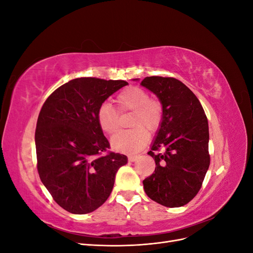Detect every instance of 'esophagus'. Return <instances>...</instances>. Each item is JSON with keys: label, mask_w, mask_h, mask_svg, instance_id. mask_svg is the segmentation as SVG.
I'll use <instances>...</instances> for the list:
<instances>
[{"label": "esophagus", "mask_w": 253, "mask_h": 253, "mask_svg": "<svg viewBox=\"0 0 253 253\" xmlns=\"http://www.w3.org/2000/svg\"><path fill=\"white\" fill-rule=\"evenodd\" d=\"M139 156L138 155H129L128 156V162H131V163H133V162H135V160L138 158Z\"/></svg>", "instance_id": "obj_1"}]
</instances>
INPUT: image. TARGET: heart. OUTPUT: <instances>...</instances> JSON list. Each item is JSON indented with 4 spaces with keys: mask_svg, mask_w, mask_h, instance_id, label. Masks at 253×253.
I'll return each instance as SVG.
<instances>
[{
    "mask_svg": "<svg viewBox=\"0 0 253 253\" xmlns=\"http://www.w3.org/2000/svg\"><path fill=\"white\" fill-rule=\"evenodd\" d=\"M116 103L120 112L131 111L127 131H121L112 140V149L121 153H133L148 143V132H155L163 120V104L156 98H149L148 91L138 86H128L118 94ZM97 124L101 131L112 135L118 129V113L109 103H102L97 111Z\"/></svg>",
    "mask_w": 253,
    "mask_h": 253,
    "instance_id": "b5f03b06",
    "label": "heart"
}]
</instances>
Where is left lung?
<instances>
[{
	"instance_id": "left-lung-1",
	"label": "left lung",
	"mask_w": 253,
	"mask_h": 253,
	"mask_svg": "<svg viewBox=\"0 0 253 253\" xmlns=\"http://www.w3.org/2000/svg\"><path fill=\"white\" fill-rule=\"evenodd\" d=\"M140 84L158 97L164 112L148 152L156 168L142 181L144 192L169 208L185 206L202 188L210 165L208 119L200 100L181 81L152 76Z\"/></svg>"
}]
</instances>
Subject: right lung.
Wrapping results in <instances>:
<instances>
[{"label":"right lung","instance_id":"add662e5","mask_svg":"<svg viewBox=\"0 0 253 253\" xmlns=\"http://www.w3.org/2000/svg\"><path fill=\"white\" fill-rule=\"evenodd\" d=\"M124 80L73 79L58 87L40 111L35 134L40 179L60 207L86 214L108 200L127 157L103 152L110 143L97 124V111Z\"/></svg>","mask_w":253,"mask_h":253}]
</instances>
